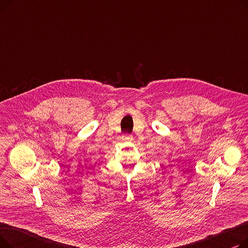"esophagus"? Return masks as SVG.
<instances>
[{
    "instance_id": "34e87169",
    "label": "esophagus",
    "mask_w": 248,
    "mask_h": 248,
    "mask_svg": "<svg viewBox=\"0 0 248 248\" xmlns=\"http://www.w3.org/2000/svg\"><path fill=\"white\" fill-rule=\"evenodd\" d=\"M124 140H125V141H133V140H134V138H133V136L132 135H124V136H123V138H122Z\"/></svg>"
}]
</instances>
